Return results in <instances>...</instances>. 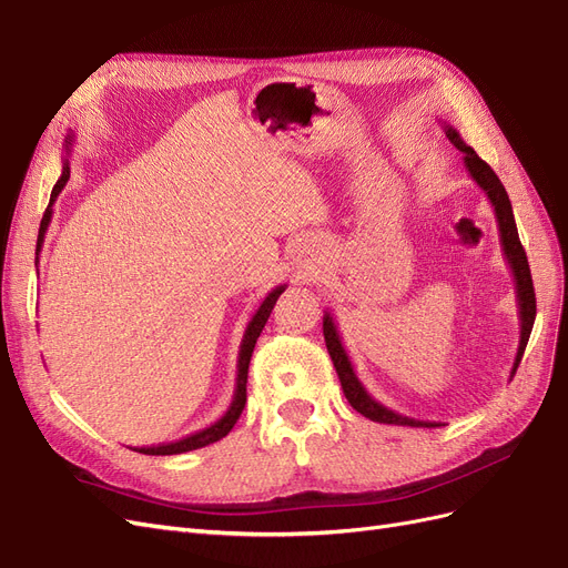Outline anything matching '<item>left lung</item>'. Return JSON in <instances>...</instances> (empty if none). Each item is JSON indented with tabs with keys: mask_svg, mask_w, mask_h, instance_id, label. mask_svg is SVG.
<instances>
[{
	"mask_svg": "<svg viewBox=\"0 0 568 568\" xmlns=\"http://www.w3.org/2000/svg\"><path fill=\"white\" fill-rule=\"evenodd\" d=\"M443 130L445 136L464 153V165H467V173L471 175V180L484 189V194L488 196L495 217H497V227H500V244H503V253H505V261L514 274V284H517V305H519V326H521V334H519V348H517V357H514V365L509 372V379L517 372L524 351H526V343L532 329V322H536V291H532V280H530V267L526 261V251L519 242V232H517V222H514V213H511V201L505 192V186L493 173V168L478 156V153L469 146L464 144V140L459 136V132L448 125L443 120ZM322 332H324V341H326V351L332 355V363L336 367V374L341 379L343 393H346L348 403L359 412V415L372 419V422H379V424H393V426H415V428H436L443 426L440 422H422V419H412L400 415V412H395L386 405H382L376 398H372V393L363 386V382L357 379L355 367L351 363V357L343 348V341L341 334L336 329V322L332 317L329 311H324L322 317Z\"/></svg>",
	"mask_w": 568,
	"mask_h": 568,
	"instance_id": "8db88e82",
	"label": "left lung"
}]
</instances>
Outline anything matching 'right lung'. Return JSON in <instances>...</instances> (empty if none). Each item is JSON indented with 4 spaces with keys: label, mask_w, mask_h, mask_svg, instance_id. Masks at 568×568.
Listing matches in <instances>:
<instances>
[{
    "label": "right lung",
    "mask_w": 568,
    "mask_h": 568,
    "mask_svg": "<svg viewBox=\"0 0 568 568\" xmlns=\"http://www.w3.org/2000/svg\"><path fill=\"white\" fill-rule=\"evenodd\" d=\"M71 142H73V134L65 136V156L71 153ZM68 178H71V165H68V159L63 161V170H61V178L59 182L54 184V189H51V199H49V205L47 211L42 215V222H40V234H38V255L42 251V244H44V234H47V227L51 222V205H54L57 196L61 194V189L65 186ZM286 284L282 286H274L270 294L265 296V301L261 303V307H257L255 315L251 317L246 332H244V338H242V346H239V359H236V388H234V398L227 407L225 415H222L215 424L201 428V432L186 436L182 440H175V443H163V445H153V448H134V453H142V455H182V453H189V450H199V448H205V445H211L220 438H225L232 426L236 424L239 415H242V409L246 405V382H248V363H251V355H253V348H255V341L257 336H261L263 326L272 313L274 303H277V298L284 294Z\"/></svg>",
    "instance_id": "obj_1"
}]
</instances>
